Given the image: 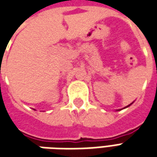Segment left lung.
Wrapping results in <instances>:
<instances>
[{"label": "left lung", "mask_w": 157, "mask_h": 157, "mask_svg": "<svg viewBox=\"0 0 157 157\" xmlns=\"http://www.w3.org/2000/svg\"><path fill=\"white\" fill-rule=\"evenodd\" d=\"M128 106H129V105H128ZM128 106H127V107H128ZM127 107H126V108H127Z\"/></svg>", "instance_id": "8db88e82"}]
</instances>
